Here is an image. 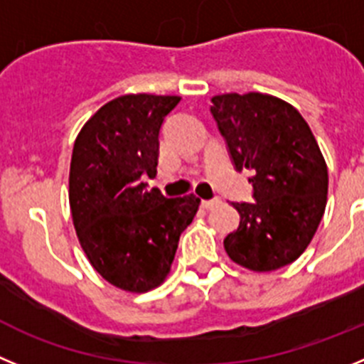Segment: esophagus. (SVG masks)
Returning <instances> with one entry per match:
<instances>
[{"label": "esophagus", "mask_w": 364, "mask_h": 364, "mask_svg": "<svg viewBox=\"0 0 364 364\" xmlns=\"http://www.w3.org/2000/svg\"><path fill=\"white\" fill-rule=\"evenodd\" d=\"M221 205V199L219 198H214V199H203L201 201V206L205 208V210H212V208H215V206Z\"/></svg>", "instance_id": "1"}]
</instances>
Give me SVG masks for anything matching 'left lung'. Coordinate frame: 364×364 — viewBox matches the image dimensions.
<instances>
[{"label":"left lung","instance_id":"8db88e82","mask_svg":"<svg viewBox=\"0 0 364 364\" xmlns=\"http://www.w3.org/2000/svg\"><path fill=\"white\" fill-rule=\"evenodd\" d=\"M210 112L235 170H250L254 203H232L239 227L223 241L234 263L283 268L306 250L328 194V168L309 123L270 94H221Z\"/></svg>","mask_w":364,"mask_h":364}]
</instances>
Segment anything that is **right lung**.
Masks as SVG:
<instances>
[{
  "label": "right lung",
  "mask_w": 364,
  "mask_h": 364,
  "mask_svg": "<svg viewBox=\"0 0 364 364\" xmlns=\"http://www.w3.org/2000/svg\"><path fill=\"white\" fill-rule=\"evenodd\" d=\"M179 100L119 96L74 141L68 201L77 239L94 270L125 292H149L166 279L201 203L194 194L168 199L143 183L158 174L159 130Z\"/></svg>",
  "instance_id": "add662e5"
}]
</instances>
